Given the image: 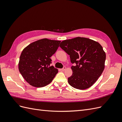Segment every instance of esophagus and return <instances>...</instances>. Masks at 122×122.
<instances>
[{
	"instance_id": "34e87169",
	"label": "esophagus",
	"mask_w": 122,
	"mask_h": 122,
	"mask_svg": "<svg viewBox=\"0 0 122 122\" xmlns=\"http://www.w3.org/2000/svg\"><path fill=\"white\" fill-rule=\"evenodd\" d=\"M61 70V71H65V70H66V67H64Z\"/></svg>"
}]
</instances>
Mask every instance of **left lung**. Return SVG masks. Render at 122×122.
<instances>
[{
	"mask_svg": "<svg viewBox=\"0 0 122 122\" xmlns=\"http://www.w3.org/2000/svg\"><path fill=\"white\" fill-rule=\"evenodd\" d=\"M60 47L70 55L72 75L68 78L70 86L79 90L90 87L100 76L105 68L106 54L98 42L86 38L64 40Z\"/></svg>",
	"mask_w": 122,
	"mask_h": 122,
	"instance_id": "8db88e82",
	"label": "left lung"
}]
</instances>
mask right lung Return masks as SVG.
<instances>
[{
	"label": "right lung",
	"mask_w": 122,
	"mask_h": 122,
	"mask_svg": "<svg viewBox=\"0 0 122 122\" xmlns=\"http://www.w3.org/2000/svg\"><path fill=\"white\" fill-rule=\"evenodd\" d=\"M61 41L43 39L28 45L23 50L18 64L19 72L31 86L44 87L52 82L58 70L50 66V57Z\"/></svg>",
	"instance_id": "obj_1"
}]
</instances>
